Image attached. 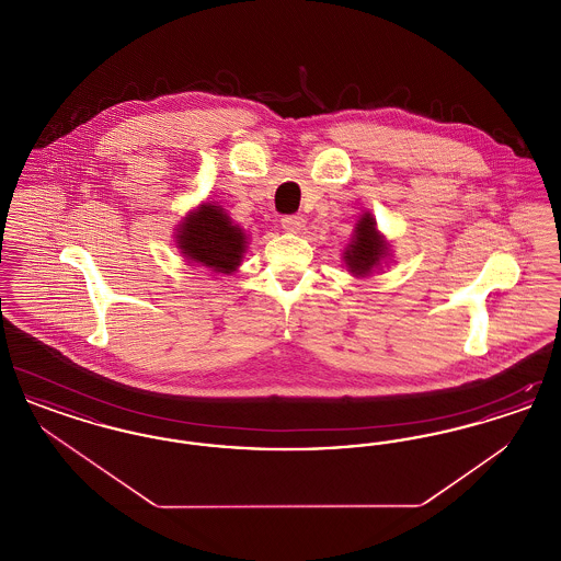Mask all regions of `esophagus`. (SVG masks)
Here are the masks:
<instances>
[{
  "label": "esophagus",
  "mask_w": 561,
  "mask_h": 561,
  "mask_svg": "<svg viewBox=\"0 0 561 561\" xmlns=\"http://www.w3.org/2000/svg\"><path fill=\"white\" fill-rule=\"evenodd\" d=\"M282 227L290 233H300L302 227H305V218L298 216V214H290V216H284L282 218Z\"/></svg>",
  "instance_id": "esophagus-1"
}]
</instances>
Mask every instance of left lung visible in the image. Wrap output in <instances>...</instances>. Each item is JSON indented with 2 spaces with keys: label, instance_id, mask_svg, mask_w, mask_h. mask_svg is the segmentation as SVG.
<instances>
[{
  "label": "left lung",
  "instance_id": "obj_1",
  "mask_svg": "<svg viewBox=\"0 0 561 561\" xmlns=\"http://www.w3.org/2000/svg\"><path fill=\"white\" fill-rule=\"evenodd\" d=\"M389 256V243L378 233L373 214H364L355 227L353 240L347 245L343 259L348 273L355 277H368L374 268Z\"/></svg>",
  "mask_w": 561,
  "mask_h": 561
}]
</instances>
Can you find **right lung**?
I'll use <instances>...</instances> for the list:
<instances>
[{
  "label": "right lung",
  "instance_id": "right-lung-1",
  "mask_svg": "<svg viewBox=\"0 0 561 561\" xmlns=\"http://www.w3.org/2000/svg\"><path fill=\"white\" fill-rule=\"evenodd\" d=\"M176 243L191 263L229 275L240 267L245 252V233L231 222L222 208L202 204L179 225Z\"/></svg>",
  "mask_w": 561,
  "mask_h": 561
}]
</instances>
